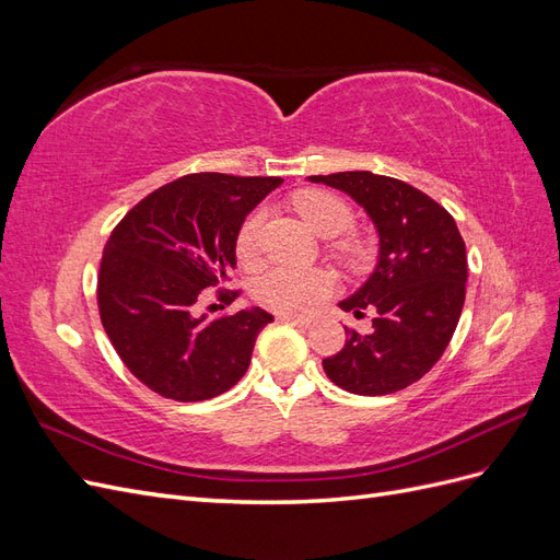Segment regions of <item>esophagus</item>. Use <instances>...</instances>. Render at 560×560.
<instances>
[{
	"label": "esophagus",
	"mask_w": 560,
	"mask_h": 560,
	"mask_svg": "<svg viewBox=\"0 0 560 560\" xmlns=\"http://www.w3.org/2000/svg\"><path fill=\"white\" fill-rule=\"evenodd\" d=\"M280 319L284 322H292L296 327H313L315 325V317L313 315H280Z\"/></svg>",
	"instance_id": "esophagus-1"
}]
</instances>
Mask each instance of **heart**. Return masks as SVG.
<instances>
[{
  "mask_svg": "<svg viewBox=\"0 0 560 560\" xmlns=\"http://www.w3.org/2000/svg\"><path fill=\"white\" fill-rule=\"evenodd\" d=\"M294 208L317 235L343 233L352 226V212L341 198H336L325 191H301L294 196ZM264 208L254 210L238 231V257L249 261L257 252L259 229L264 224ZM331 292V278L319 270H296L287 266L266 268L264 273L252 284V299L259 306L280 313V315H299L313 308L317 301L325 299Z\"/></svg>",
  "mask_w": 560,
  "mask_h": 560,
  "instance_id": "obj_1",
  "label": "heart"
}]
</instances>
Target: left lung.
Listing matches in <instances>:
<instances>
[{"instance_id":"left-lung-1","label":"left lung","mask_w":560,"mask_h":560,"mask_svg":"<svg viewBox=\"0 0 560 560\" xmlns=\"http://www.w3.org/2000/svg\"><path fill=\"white\" fill-rule=\"evenodd\" d=\"M308 179L350 196L378 235L374 273L338 303L354 317L376 311L374 329H346L343 350L322 366L352 395H393L425 376L451 341L465 306V241L455 219L406 182L369 171Z\"/></svg>"}]
</instances>
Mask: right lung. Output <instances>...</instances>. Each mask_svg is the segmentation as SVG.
I'll return each instance as SVG.
<instances>
[{
	"label": "right lung",
	"mask_w": 560,
	"mask_h": 560,
	"mask_svg": "<svg viewBox=\"0 0 560 560\" xmlns=\"http://www.w3.org/2000/svg\"><path fill=\"white\" fill-rule=\"evenodd\" d=\"M282 182L184 175L140 200L109 235L97 278L100 319L130 374L161 397L206 401L245 376L273 315L254 306L210 322L196 306L202 290L229 280L245 217Z\"/></svg>",
	"instance_id": "right-lung-1"
}]
</instances>
